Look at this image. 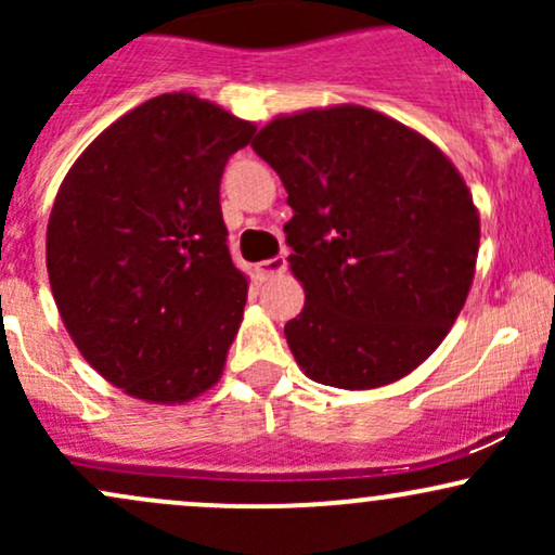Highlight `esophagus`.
<instances>
[{"instance_id":"obj_1","label":"esophagus","mask_w":555,"mask_h":555,"mask_svg":"<svg viewBox=\"0 0 555 555\" xmlns=\"http://www.w3.org/2000/svg\"><path fill=\"white\" fill-rule=\"evenodd\" d=\"M284 269H286V258H284V256H276V258H271V260H263V263L256 266L258 276L263 279V282H269V279L279 276V273H284Z\"/></svg>"}]
</instances>
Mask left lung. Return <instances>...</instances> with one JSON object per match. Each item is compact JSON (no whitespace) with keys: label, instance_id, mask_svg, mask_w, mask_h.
Returning <instances> with one entry per match:
<instances>
[{"label":"left lung","instance_id":"1","mask_svg":"<svg viewBox=\"0 0 555 555\" xmlns=\"http://www.w3.org/2000/svg\"><path fill=\"white\" fill-rule=\"evenodd\" d=\"M253 151L295 216L284 227L305 308L284 326L315 384L367 391L436 352L475 279L480 214L451 158L358 104L279 114Z\"/></svg>","mask_w":555,"mask_h":555}]
</instances>
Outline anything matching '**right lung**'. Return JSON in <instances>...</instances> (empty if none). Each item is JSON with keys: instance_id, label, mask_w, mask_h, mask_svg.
<instances>
[{"instance_id": "obj_1", "label": "right lung", "mask_w": 555, "mask_h": 555, "mask_svg": "<svg viewBox=\"0 0 555 555\" xmlns=\"http://www.w3.org/2000/svg\"><path fill=\"white\" fill-rule=\"evenodd\" d=\"M256 125L195 93L112 122L60 184L47 271L95 373L151 404H184L224 373L247 279L229 258L219 184Z\"/></svg>"}]
</instances>
